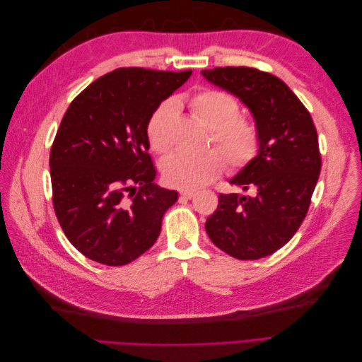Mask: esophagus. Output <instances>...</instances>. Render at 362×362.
Returning <instances> with one entry per match:
<instances>
[{
  "instance_id": "1",
  "label": "esophagus",
  "mask_w": 362,
  "mask_h": 362,
  "mask_svg": "<svg viewBox=\"0 0 362 362\" xmlns=\"http://www.w3.org/2000/svg\"><path fill=\"white\" fill-rule=\"evenodd\" d=\"M180 194H181V198H184V199H192L193 196L196 194V192L194 190H181Z\"/></svg>"
}]
</instances>
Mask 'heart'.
<instances>
[{
    "mask_svg": "<svg viewBox=\"0 0 362 362\" xmlns=\"http://www.w3.org/2000/svg\"><path fill=\"white\" fill-rule=\"evenodd\" d=\"M189 108L196 119L211 129L213 141L224 152L233 169H243L255 160L261 148L259 129L252 120L240 116V103L233 95L204 89L190 98ZM177 113V103L166 101L149 117L146 134L151 148L158 154H166L173 146L172 124ZM223 155L214 148L204 152H173L161 164L164 180L180 189L202 187L225 169Z\"/></svg>",
    "mask_w": 362,
    "mask_h": 362,
    "instance_id": "b5f03b06",
    "label": "heart"
}]
</instances>
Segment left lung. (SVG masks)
<instances>
[{"label": "left lung", "instance_id": "1", "mask_svg": "<svg viewBox=\"0 0 362 362\" xmlns=\"http://www.w3.org/2000/svg\"><path fill=\"white\" fill-rule=\"evenodd\" d=\"M202 75L240 98L261 134L255 160L229 181L254 196L218 194L205 231L237 259L264 258L288 242L308 213L322 169L313 117L290 87L269 72L226 66Z\"/></svg>", "mask_w": 362, "mask_h": 362}]
</instances>
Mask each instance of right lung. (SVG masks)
Here are the masks:
<instances>
[{
    "instance_id": "obj_1",
    "label": "right lung",
    "mask_w": 362,
    "mask_h": 362,
    "mask_svg": "<svg viewBox=\"0 0 362 362\" xmlns=\"http://www.w3.org/2000/svg\"><path fill=\"white\" fill-rule=\"evenodd\" d=\"M192 71L119 68L75 98L49 154L52 205L84 257L125 266L157 242L175 190L154 182L146 127Z\"/></svg>"
}]
</instances>
